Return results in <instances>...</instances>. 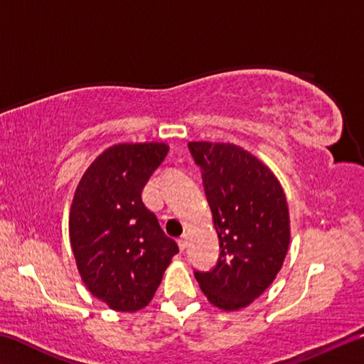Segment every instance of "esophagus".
<instances>
[{
	"label": "esophagus",
	"mask_w": 364,
	"mask_h": 364,
	"mask_svg": "<svg viewBox=\"0 0 364 364\" xmlns=\"http://www.w3.org/2000/svg\"><path fill=\"white\" fill-rule=\"evenodd\" d=\"M188 242H189V236H188V234H183V236H181L180 239H178V245H180L181 250H184V249L188 247Z\"/></svg>",
	"instance_id": "34e87169"
}]
</instances>
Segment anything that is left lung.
<instances>
[{"mask_svg": "<svg viewBox=\"0 0 364 364\" xmlns=\"http://www.w3.org/2000/svg\"><path fill=\"white\" fill-rule=\"evenodd\" d=\"M218 234L215 268L194 276L212 305L236 311L267 291L284 262L291 226L284 191L262 160L230 143L191 141Z\"/></svg>", "mask_w": 364, "mask_h": 364, "instance_id": "left-lung-1", "label": "left lung"}]
</instances>
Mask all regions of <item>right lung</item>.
Returning a JSON list of instances; mask_svg holds the SVG:
<instances>
[{
	"label": "right lung",
	"mask_w": 364,
	"mask_h": 364,
	"mask_svg": "<svg viewBox=\"0 0 364 364\" xmlns=\"http://www.w3.org/2000/svg\"><path fill=\"white\" fill-rule=\"evenodd\" d=\"M168 152L165 143H123L104 151L80 180L69 234L88 291L115 311L152 300L178 245L143 202L147 180Z\"/></svg>",
	"instance_id": "add662e5"
}]
</instances>
